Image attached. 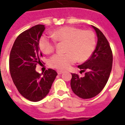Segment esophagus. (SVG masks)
Wrapping results in <instances>:
<instances>
[{"mask_svg": "<svg viewBox=\"0 0 125 125\" xmlns=\"http://www.w3.org/2000/svg\"><path fill=\"white\" fill-rule=\"evenodd\" d=\"M57 73H58V74H62L63 73V71H57Z\"/></svg>", "mask_w": 125, "mask_h": 125, "instance_id": "1", "label": "esophagus"}]
</instances>
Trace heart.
I'll return each instance as SVG.
<instances>
[{
    "label": "heart",
    "instance_id": "1",
    "mask_svg": "<svg viewBox=\"0 0 125 125\" xmlns=\"http://www.w3.org/2000/svg\"><path fill=\"white\" fill-rule=\"evenodd\" d=\"M53 39L42 36L39 42L41 51L49 54L54 51L56 41L67 42L66 53H58L51 57L49 65L59 70H66L78 59L87 60L95 50V35L91 30H83L73 26H63L52 34Z\"/></svg>",
    "mask_w": 125,
    "mask_h": 125
}]
</instances>
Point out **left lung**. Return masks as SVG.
Wrapping results in <instances>:
<instances>
[{
    "mask_svg": "<svg viewBox=\"0 0 125 125\" xmlns=\"http://www.w3.org/2000/svg\"><path fill=\"white\" fill-rule=\"evenodd\" d=\"M97 34V47L91 56L78 67L85 72L83 77L72 73L71 87L75 95L82 99H91L97 95L106 84L113 62L112 51L108 40L99 28L92 26Z\"/></svg>",
    "mask_w": 125,
    "mask_h": 125,
    "instance_id": "1",
    "label": "left lung"
}]
</instances>
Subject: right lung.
Instances as JSON below:
<instances>
[{
	"label": "right lung",
	"instance_id": "1",
	"mask_svg": "<svg viewBox=\"0 0 125 125\" xmlns=\"http://www.w3.org/2000/svg\"><path fill=\"white\" fill-rule=\"evenodd\" d=\"M45 25L37 24L19 34L11 50L9 60L12 80L22 96L30 101L38 102L47 96L57 76L52 69L40 74L36 65L43 56L39 48L40 38Z\"/></svg>",
	"mask_w": 125,
	"mask_h": 125
}]
</instances>
